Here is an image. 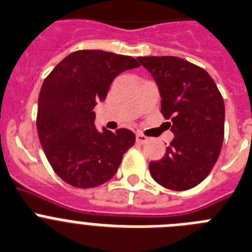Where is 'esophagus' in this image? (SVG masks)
Returning <instances> with one entry per match:
<instances>
[{"label":"esophagus","instance_id":"1","mask_svg":"<svg viewBox=\"0 0 252 252\" xmlns=\"http://www.w3.org/2000/svg\"><path fill=\"white\" fill-rule=\"evenodd\" d=\"M135 140H137V143H139V144H144V143L148 142L149 138L146 137L144 134H142V133H137V134H135Z\"/></svg>","mask_w":252,"mask_h":252}]
</instances>
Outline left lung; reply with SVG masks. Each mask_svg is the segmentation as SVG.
<instances>
[{"label": "left lung", "mask_w": 252, "mask_h": 252, "mask_svg": "<svg viewBox=\"0 0 252 252\" xmlns=\"http://www.w3.org/2000/svg\"><path fill=\"white\" fill-rule=\"evenodd\" d=\"M158 85L160 113L173 140L162 159L149 163L153 180L173 191L196 187L220 156L225 134V104L202 67L176 56L138 58Z\"/></svg>", "instance_id": "8db88e82"}]
</instances>
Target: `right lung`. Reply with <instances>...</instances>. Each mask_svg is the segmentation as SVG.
I'll return each instance as SVG.
<instances>
[{"label": "right lung", "instance_id": "obj_1", "mask_svg": "<svg viewBox=\"0 0 252 252\" xmlns=\"http://www.w3.org/2000/svg\"><path fill=\"white\" fill-rule=\"evenodd\" d=\"M138 66L131 56L79 50L44 80L36 118L38 139L54 172L70 186L92 188L108 182L134 144L129 129L96 130L93 109L105 100L115 76Z\"/></svg>", "mask_w": 252, "mask_h": 252}]
</instances>
